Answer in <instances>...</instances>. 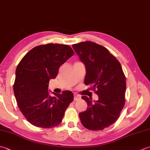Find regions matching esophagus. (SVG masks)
Wrapping results in <instances>:
<instances>
[{"label": "esophagus", "mask_w": 150, "mask_h": 150, "mask_svg": "<svg viewBox=\"0 0 150 150\" xmlns=\"http://www.w3.org/2000/svg\"><path fill=\"white\" fill-rule=\"evenodd\" d=\"M81 99V97L80 95H79L77 93H74V100L75 101H77Z\"/></svg>", "instance_id": "1"}]
</instances>
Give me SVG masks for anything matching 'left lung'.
Returning <instances> with one entry per match:
<instances>
[{"mask_svg": "<svg viewBox=\"0 0 150 150\" xmlns=\"http://www.w3.org/2000/svg\"><path fill=\"white\" fill-rule=\"evenodd\" d=\"M72 47L86 66L84 84L98 96L94 103L82 97L88 108L79 113L81 122L90 130H103L115 122L124 106L126 77L120 62L104 46L86 41Z\"/></svg>", "mask_w": 150, "mask_h": 150, "instance_id": "obj_1", "label": "left lung"}]
</instances>
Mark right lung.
Listing matches in <instances>:
<instances>
[{"label": "right lung", "instance_id": "add662e5", "mask_svg": "<svg viewBox=\"0 0 150 150\" xmlns=\"http://www.w3.org/2000/svg\"><path fill=\"white\" fill-rule=\"evenodd\" d=\"M74 52L68 45L47 44L33 47L22 59L15 71L13 85L18 106L32 125L50 128L61 123L66 108L73 100L71 91L49 95L50 79Z\"/></svg>", "mask_w": 150, "mask_h": 150}]
</instances>
